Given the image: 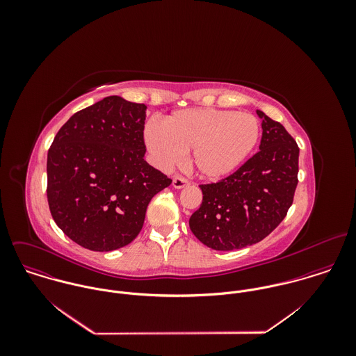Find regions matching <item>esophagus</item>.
Returning <instances> with one entry per match:
<instances>
[{"label":"esophagus","mask_w":356,"mask_h":356,"mask_svg":"<svg viewBox=\"0 0 356 356\" xmlns=\"http://www.w3.org/2000/svg\"><path fill=\"white\" fill-rule=\"evenodd\" d=\"M185 186H188V181L186 179L179 178V177H174L172 178V188L174 189H182Z\"/></svg>","instance_id":"obj_1"}]
</instances>
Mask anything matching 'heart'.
Masks as SVG:
<instances>
[{
  "instance_id": "obj_1",
  "label": "heart",
  "mask_w": 356,
  "mask_h": 356,
  "mask_svg": "<svg viewBox=\"0 0 356 356\" xmlns=\"http://www.w3.org/2000/svg\"><path fill=\"white\" fill-rule=\"evenodd\" d=\"M260 127L250 113L215 108L178 109L165 116L161 127L147 124L144 141L154 164L167 170L189 153V164L205 179L233 174L252 153Z\"/></svg>"
}]
</instances>
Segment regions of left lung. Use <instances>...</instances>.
<instances>
[{"mask_svg":"<svg viewBox=\"0 0 356 356\" xmlns=\"http://www.w3.org/2000/svg\"><path fill=\"white\" fill-rule=\"evenodd\" d=\"M261 140L254 154L230 177L202 185L203 202L189 227L204 245L233 251L267 237L285 218L298 186L299 147L285 127L256 109Z\"/></svg>","mask_w":356,"mask_h":356,"instance_id":"obj_1","label":"left lung"}]
</instances>
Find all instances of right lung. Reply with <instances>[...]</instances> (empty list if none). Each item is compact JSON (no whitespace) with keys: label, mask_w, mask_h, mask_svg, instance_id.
Returning a JSON list of instances; mask_svg holds the SVG:
<instances>
[{"label":"right lung","mask_w":356,"mask_h":356,"mask_svg":"<svg viewBox=\"0 0 356 356\" xmlns=\"http://www.w3.org/2000/svg\"><path fill=\"white\" fill-rule=\"evenodd\" d=\"M145 118V104L109 96L74 113L53 140L47 163L51 216L86 250L130 244L153 196L171 184L144 159Z\"/></svg>","instance_id":"1"}]
</instances>
